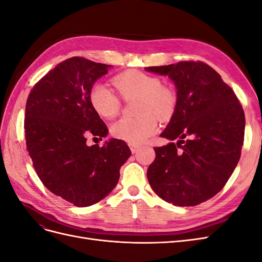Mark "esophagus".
Wrapping results in <instances>:
<instances>
[{"instance_id": "esophagus-1", "label": "esophagus", "mask_w": 262, "mask_h": 262, "mask_svg": "<svg viewBox=\"0 0 262 262\" xmlns=\"http://www.w3.org/2000/svg\"><path fill=\"white\" fill-rule=\"evenodd\" d=\"M129 146H130V149L132 153H137L138 149L140 148V145H138V144H129Z\"/></svg>"}]
</instances>
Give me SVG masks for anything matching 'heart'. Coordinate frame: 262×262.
Here are the masks:
<instances>
[{"label":"heart","mask_w":262,"mask_h":262,"mask_svg":"<svg viewBox=\"0 0 262 262\" xmlns=\"http://www.w3.org/2000/svg\"><path fill=\"white\" fill-rule=\"evenodd\" d=\"M114 84L124 100L138 98L137 118H122L112 125V134L130 144H140L157 130V117L169 120L178 105V95L170 86L162 85L155 75L140 70L118 74ZM90 102L100 117L117 116L121 104L117 95L104 83H95L90 91Z\"/></svg>","instance_id":"obj_1"}]
</instances>
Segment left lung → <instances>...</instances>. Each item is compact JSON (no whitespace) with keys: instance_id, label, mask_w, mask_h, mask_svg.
Returning <instances> with one entry per match:
<instances>
[{"instance_id":"8db88e82","label":"left lung","mask_w":262,"mask_h":262,"mask_svg":"<svg viewBox=\"0 0 262 262\" xmlns=\"http://www.w3.org/2000/svg\"><path fill=\"white\" fill-rule=\"evenodd\" d=\"M175 83L178 105L162 138L177 143L154 147L147 179L163 200L194 207L220 192L232 176L244 144L245 114L233 90L201 61L148 67Z\"/></svg>"}]
</instances>
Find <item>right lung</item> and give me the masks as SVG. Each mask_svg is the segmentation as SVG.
<instances>
[{
  "mask_svg": "<svg viewBox=\"0 0 262 262\" xmlns=\"http://www.w3.org/2000/svg\"><path fill=\"white\" fill-rule=\"evenodd\" d=\"M110 66L81 57L67 59L30 91L25 112L29 156L45 187L75 207H90L112 192L131 155L122 140L89 146L107 125L93 109L90 91Z\"/></svg>",
  "mask_w": 262,
  "mask_h": 262,
  "instance_id": "right-lung-1",
  "label": "right lung"
}]
</instances>
